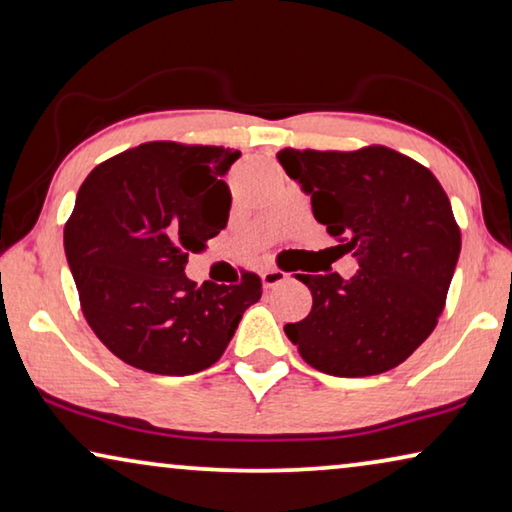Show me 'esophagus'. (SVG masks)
Instances as JSON below:
<instances>
[{
	"instance_id": "esophagus-1",
	"label": "esophagus",
	"mask_w": 512,
	"mask_h": 512,
	"mask_svg": "<svg viewBox=\"0 0 512 512\" xmlns=\"http://www.w3.org/2000/svg\"><path fill=\"white\" fill-rule=\"evenodd\" d=\"M285 280H287V273L280 271V269H266V271H262V285H264V289L278 287Z\"/></svg>"
}]
</instances>
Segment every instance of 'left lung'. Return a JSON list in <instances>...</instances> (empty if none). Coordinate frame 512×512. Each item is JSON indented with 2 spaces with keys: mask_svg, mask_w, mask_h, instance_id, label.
<instances>
[{
  "mask_svg": "<svg viewBox=\"0 0 512 512\" xmlns=\"http://www.w3.org/2000/svg\"><path fill=\"white\" fill-rule=\"evenodd\" d=\"M280 165L310 195L312 213L358 262L305 276L310 315L287 324L303 361L333 377L393 370L434 331L451 287L462 236L437 177L398 151L282 149Z\"/></svg>",
  "mask_w": 512,
  "mask_h": 512,
  "instance_id": "1",
  "label": "left lung"
}]
</instances>
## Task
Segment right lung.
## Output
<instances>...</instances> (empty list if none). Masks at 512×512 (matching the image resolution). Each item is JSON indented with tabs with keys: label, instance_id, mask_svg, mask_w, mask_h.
I'll return each mask as SVG.
<instances>
[{
	"label": "right lung",
	"instance_id": "right-lung-1",
	"mask_svg": "<svg viewBox=\"0 0 512 512\" xmlns=\"http://www.w3.org/2000/svg\"><path fill=\"white\" fill-rule=\"evenodd\" d=\"M241 154L225 147L147 142L96 165L75 197L64 250L87 324L110 352L154 375H195L230 345L262 280L186 278L188 253L225 230L223 177Z\"/></svg>",
	"mask_w": 512,
	"mask_h": 512
}]
</instances>
